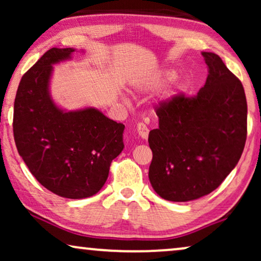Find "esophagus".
I'll return each mask as SVG.
<instances>
[{"label":"esophagus","mask_w":261,"mask_h":261,"mask_svg":"<svg viewBox=\"0 0 261 261\" xmlns=\"http://www.w3.org/2000/svg\"><path fill=\"white\" fill-rule=\"evenodd\" d=\"M137 129H138V133H139V135H140L141 139H145L146 140V139L148 138V128L145 123H142V122L138 123Z\"/></svg>","instance_id":"esophagus-1"}]
</instances>
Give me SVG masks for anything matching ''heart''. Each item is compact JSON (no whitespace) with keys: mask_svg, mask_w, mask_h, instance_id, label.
Returning <instances> with one entry per match:
<instances>
[{"mask_svg":"<svg viewBox=\"0 0 261 261\" xmlns=\"http://www.w3.org/2000/svg\"><path fill=\"white\" fill-rule=\"evenodd\" d=\"M176 78V72L172 70H163L160 72L147 76L134 82V88L139 91H153L155 89L162 88L167 82H171Z\"/></svg>","mask_w":261,"mask_h":261,"instance_id":"1","label":"heart"}]
</instances>
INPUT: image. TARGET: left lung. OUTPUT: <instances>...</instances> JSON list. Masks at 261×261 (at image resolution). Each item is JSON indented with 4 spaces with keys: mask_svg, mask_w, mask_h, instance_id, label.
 Wrapping results in <instances>:
<instances>
[{
    "mask_svg": "<svg viewBox=\"0 0 261 261\" xmlns=\"http://www.w3.org/2000/svg\"><path fill=\"white\" fill-rule=\"evenodd\" d=\"M209 74L194 97L176 96L156 108L159 127L148 135V178L160 197L189 202L219 188L237 166L247 137L241 82L213 52H202Z\"/></svg>",
    "mask_w": 261,
    "mask_h": 261,
    "instance_id": "obj_1",
    "label": "left lung"
}]
</instances>
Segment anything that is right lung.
Masks as SVG:
<instances>
[{
	"label": "right lung",
	"mask_w": 261,
	"mask_h": 261,
	"mask_svg": "<svg viewBox=\"0 0 261 261\" xmlns=\"http://www.w3.org/2000/svg\"><path fill=\"white\" fill-rule=\"evenodd\" d=\"M76 49H48L21 78L14 102L17 152L42 187L60 197L87 198L101 190L122 152L124 124L94 107L60 108L51 96L53 65ZM84 52V51H82Z\"/></svg>",
	"instance_id": "add662e5"
}]
</instances>
